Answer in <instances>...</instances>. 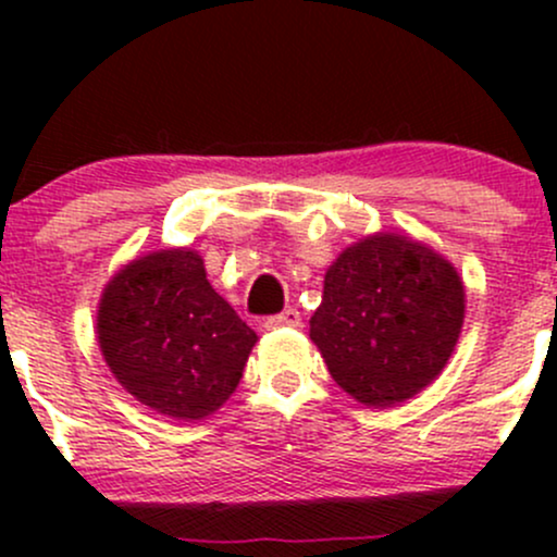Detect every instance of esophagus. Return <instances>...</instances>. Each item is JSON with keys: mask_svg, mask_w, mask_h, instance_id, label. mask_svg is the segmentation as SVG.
<instances>
[{"mask_svg": "<svg viewBox=\"0 0 557 557\" xmlns=\"http://www.w3.org/2000/svg\"><path fill=\"white\" fill-rule=\"evenodd\" d=\"M280 327H300V311L285 309L280 314H272L264 319V330H280Z\"/></svg>", "mask_w": 557, "mask_h": 557, "instance_id": "esophagus-1", "label": "esophagus"}]
</instances>
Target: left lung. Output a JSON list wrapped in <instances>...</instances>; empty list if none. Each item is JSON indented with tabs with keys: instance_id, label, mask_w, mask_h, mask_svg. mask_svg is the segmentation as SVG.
I'll use <instances>...</instances> for the list:
<instances>
[{
	"instance_id": "8db88e82",
	"label": "left lung",
	"mask_w": 557,
	"mask_h": 557,
	"mask_svg": "<svg viewBox=\"0 0 557 557\" xmlns=\"http://www.w3.org/2000/svg\"><path fill=\"white\" fill-rule=\"evenodd\" d=\"M463 285L432 248L374 235L324 274L311 341L332 380L367 406H395L443 372L463 324Z\"/></svg>"
}]
</instances>
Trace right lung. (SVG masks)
Segmentation results:
<instances>
[{
    "label": "right lung",
    "mask_w": 557,
    "mask_h": 557,
    "mask_svg": "<svg viewBox=\"0 0 557 557\" xmlns=\"http://www.w3.org/2000/svg\"><path fill=\"white\" fill-rule=\"evenodd\" d=\"M96 332L120 385L185 421L209 417L233 395L257 343L188 248L127 264L104 287Z\"/></svg>",
    "instance_id": "1"
}]
</instances>
